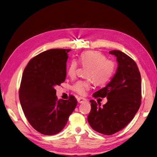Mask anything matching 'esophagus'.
<instances>
[{
	"mask_svg": "<svg viewBox=\"0 0 157 157\" xmlns=\"http://www.w3.org/2000/svg\"><path fill=\"white\" fill-rule=\"evenodd\" d=\"M78 103H83V102L87 101V99H86V98L79 97V98H78Z\"/></svg>",
	"mask_w": 157,
	"mask_h": 157,
	"instance_id": "esophagus-1",
	"label": "esophagus"
}]
</instances>
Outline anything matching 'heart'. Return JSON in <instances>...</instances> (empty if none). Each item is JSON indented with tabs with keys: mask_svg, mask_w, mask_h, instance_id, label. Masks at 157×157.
Returning <instances> with one entry per match:
<instances>
[{
	"mask_svg": "<svg viewBox=\"0 0 157 157\" xmlns=\"http://www.w3.org/2000/svg\"><path fill=\"white\" fill-rule=\"evenodd\" d=\"M79 63L83 67H87L85 80H79L71 87L75 93L83 95L94 83L97 85H103L108 82L113 75L115 69V63L112 60L106 59L105 55L99 51H86L80 54ZM78 70V63L74 60L67 66V73L71 78L76 75Z\"/></svg>",
	"mask_w": 157,
	"mask_h": 157,
	"instance_id": "heart-1",
	"label": "heart"
}]
</instances>
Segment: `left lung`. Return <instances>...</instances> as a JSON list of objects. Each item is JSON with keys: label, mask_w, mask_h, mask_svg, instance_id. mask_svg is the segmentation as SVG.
Segmentation results:
<instances>
[{"label": "left lung", "mask_w": 157, "mask_h": 157, "mask_svg": "<svg viewBox=\"0 0 157 157\" xmlns=\"http://www.w3.org/2000/svg\"><path fill=\"white\" fill-rule=\"evenodd\" d=\"M110 54L117 57L118 67L111 82L95 92L93 97L107 98V102L90 100L88 123L94 130L106 135L121 131L130 123L138 111L141 101V77L133 59L119 50Z\"/></svg>", "instance_id": "obj_1"}]
</instances>
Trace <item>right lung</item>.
<instances>
[{
    "instance_id": "1",
    "label": "right lung",
    "mask_w": 157,
    "mask_h": 157,
    "mask_svg": "<svg viewBox=\"0 0 157 157\" xmlns=\"http://www.w3.org/2000/svg\"><path fill=\"white\" fill-rule=\"evenodd\" d=\"M70 49H51L32 58L23 71L19 99L27 120L45 135L61 131L78 104L74 95L58 99L54 87L66 79Z\"/></svg>"
}]
</instances>
